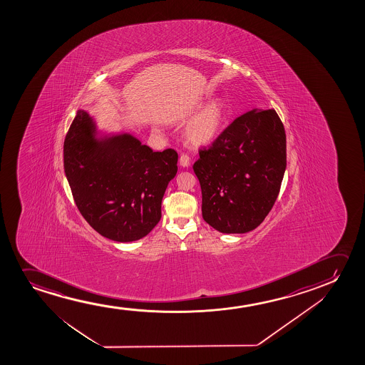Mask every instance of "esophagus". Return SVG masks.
I'll return each instance as SVG.
<instances>
[{"label":"esophagus","mask_w":365,"mask_h":365,"mask_svg":"<svg viewBox=\"0 0 365 365\" xmlns=\"http://www.w3.org/2000/svg\"><path fill=\"white\" fill-rule=\"evenodd\" d=\"M180 167H183V168H187V167H190V157H188V155H180Z\"/></svg>","instance_id":"esophagus-1"}]
</instances>
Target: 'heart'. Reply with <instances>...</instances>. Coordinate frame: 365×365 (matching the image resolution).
Masks as SVG:
<instances>
[{
    "label": "heart",
    "instance_id": "1",
    "mask_svg": "<svg viewBox=\"0 0 365 365\" xmlns=\"http://www.w3.org/2000/svg\"><path fill=\"white\" fill-rule=\"evenodd\" d=\"M228 110L223 100L215 98L205 103L185 128V138L190 145H207L217 140L225 125Z\"/></svg>",
    "mask_w": 365,
    "mask_h": 365
}]
</instances>
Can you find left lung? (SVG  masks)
<instances>
[{"label": "left lung", "mask_w": 365, "mask_h": 365, "mask_svg": "<svg viewBox=\"0 0 365 365\" xmlns=\"http://www.w3.org/2000/svg\"><path fill=\"white\" fill-rule=\"evenodd\" d=\"M285 167L284 125L277 112L255 108L240 115L193 165L203 220L227 235L255 230L274 205Z\"/></svg>", "instance_id": "8db88e82"}]
</instances>
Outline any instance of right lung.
<instances>
[{"mask_svg":"<svg viewBox=\"0 0 365 365\" xmlns=\"http://www.w3.org/2000/svg\"><path fill=\"white\" fill-rule=\"evenodd\" d=\"M175 150L153 152L130 133H105L78 110L63 143L76 205L88 225L115 242H135L155 228L167 185L177 173Z\"/></svg>","mask_w":365,"mask_h":365,"instance_id":"1","label":"right lung"}]
</instances>
